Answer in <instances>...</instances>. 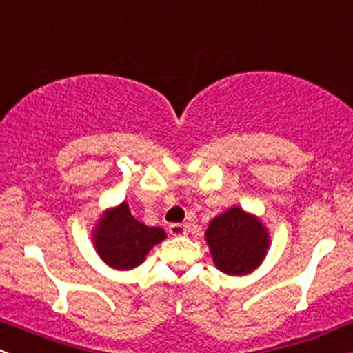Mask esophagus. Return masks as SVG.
I'll list each match as a JSON object with an SVG mask.
<instances>
[{
    "label": "esophagus",
    "instance_id": "1",
    "mask_svg": "<svg viewBox=\"0 0 353 353\" xmlns=\"http://www.w3.org/2000/svg\"><path fill=\"white\" fill-rule=\"evenodd\" d=\"M170 232H172L173 236H183L185 232H187V226H185V224H180V223L170 224Z\"/></svg>",
    "mask_w": 353,
    "mask_h": 353
}]
</instances>
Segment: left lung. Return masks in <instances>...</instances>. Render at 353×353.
<instances>
[{
  "label": "left lung",
  "mask_w": 353,
  "mask_h": 353,
  "mask_svg": "<svg viewBox=\"0 0 353 353\" xmlns=\"http://www.w3.org/2000/svg\"><path fill=\"white\" fill-rule=\"evenodd\" d=\"M214 265L228 275H246L263 261L270 246L267 228L241 207H231L209 223L205 231Z\"/></svg>",
  "instance_id": "obj_1"
}]
</instances>
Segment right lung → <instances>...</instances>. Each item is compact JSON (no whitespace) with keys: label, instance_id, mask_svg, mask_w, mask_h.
Here are the masks:
<instances>
[{"label":"right lung","instance_id":"right-lung-1","mask_svg":"<svg viewBox=\"0 0 353 353\" xmlns=\"http://www.w3.org/2000/svg\"><path fill=\"white\" fill-rule=\"evenodd\" d=\"M166 238L161 228H151L130 214L127 202L105 210L93 230V243L101 260L117 270H130L146 260L150 250Z\"/></svg>","mask_w":353,"mask_h":353}]
</instances>
